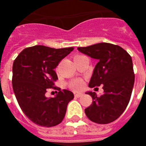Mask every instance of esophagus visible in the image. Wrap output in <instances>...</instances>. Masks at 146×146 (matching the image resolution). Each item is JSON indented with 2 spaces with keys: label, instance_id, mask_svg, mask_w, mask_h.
Wrapping results in <instances>:
<instances>
[{
  "label": "esophagus",
  "instance_id": "34e87169",
  "mask_svg": "<svg viewBox=\"0 0 146 146\" xmlns=\"http://www.w3.org/2000/svg\"><path fill=\"white\" fill-rule=\"evenodd\" d=\"M83 96L82 93H76L75 94V98H80Z\"/></svg>",
  "mask_w": 146,
  "mask_h": 146
}]
</instances>
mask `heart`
Returning <instances> with one entry per match:
<instances>
[{
	"label": "heart",
	"instance_id": "b5f03b06",
	"mask_svg": "<svg viewBox=\"0 0 146 146\" xmlns=\"http://www.w3.org/2000/svg\"><path fill=\"white\" fill-rule=\"evenodd\" d=\"M69 86L70 88L75 91H79L83 87V82L81 80L76 79V80H72L70 83H69Z\"/></svg>",
	"mask_w": 146,
	"mask_h": 146
}]
</instances>
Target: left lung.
Instances as JSON below:
<instances>
[{
    "label": "left lung",
    "instance_id": "8db88e82",
    "mask_svg": "<svg viewBox=\"0 0 146 146\" xmlns=\"http://www.w3.org/2000/svg\"><path fill=\"white\" fill-rule=\"evenodd\" d=\"M77 49L98 60L89 86L102 85L104 89L101 96L94 92H86L93 101L85 109L86 115L99 124L113 122L127 108L131 97L135 80L131 56L121 47L105 42Z\"/></svg>",
    "mask_w": 146,
    "mask_h": 146
}]
</instances>
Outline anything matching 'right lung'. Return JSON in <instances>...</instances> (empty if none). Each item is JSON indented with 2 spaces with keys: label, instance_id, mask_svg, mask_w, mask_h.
Segmentation results:
<instances>
[{
  "label": "right lung",
  "instance_id": "add662e5",
  "mask_svg": "<svg viewBox=\"0 0 146 146\" xmlns=\"http://www.w3.org/2000/svg\"><path fill=\"white\" fill-rule=\"evenodd\" d=\"M73 47L55 49L44 45L26 48L13 64V89L20 108L27 117L38 126L50 127L62 122L66 107L74 98L72 92L54 86L57 76L54 69ZM48 88L59 91L47 98Z\"/></svg>",
  "mask_w": 146,
  "mask_h": 146
}]
</instances>
